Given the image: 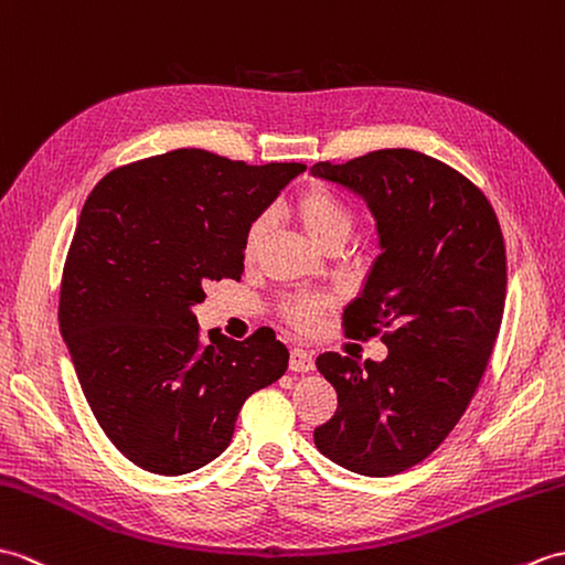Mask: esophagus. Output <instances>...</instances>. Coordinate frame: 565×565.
<instances>
[{
	"label": "esophagus",
	"instance_id": "esophagus-1",
	"mask_svg": "<svg viewBox=\"0 0 565 565\" xmlns=\"http://www.w3.org/2000/svg\"><path fill=\"white\" fill-rule=\"evenodd\" d=\"M290 370L292 372H311L315 370V355L305 348H292L290 350Z\"/></svg>",
	"mask_w": 565,
	"mask_h": 565
}]
</instances>
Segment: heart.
<instances>
[{
	"instance_id": "1",
	"label": "heart",
	"mask_w": 565,
	"mask_h": 565,
	"mask_svg": "<svg viewBox=\"0 0 565 565\" xmlns=\"http://www.w3.org/2000/svg\"><path fill=\"white\" fill-rule=\"evenodd\" d=\"M295 217L299 222V227H302L311 239V244L323 250L333 244H345L350 232H353V217H350L345 205L329 191H323V188H309V191L297 198ZM268 227L270 222L266 215L250 224L244 242L246 260H254L258 256L263 242H266ZM326 309H331V299L295 297L285 305V319L297 326V329H311Z\"/></svg>"
}]
</instances>
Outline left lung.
<instances>
[{
	"instance_id": "obj_1",
	"label": "left lung",
	"mask_w": 565,
	"mask_h": 565,
	"mask_svg": "<svg viewBox=\"0 0 565 565\" xmlns=\"http://www.w3.org/2000/svg\"><path fill=\"white\" fill-rule=\"evenodd\" d=\"M309 173L358 195L377 230L380 256L343 311L348 335L392 329L382 362L317 358L338 408L315 445L348 471L392 476L443 445L483 377L505 307L503 232L479 188L413 149Z\"/></svg>"
}]
</instances>
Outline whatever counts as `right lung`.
Returning <instances> with one entry per match:
<instances>
[{
  "instance_id": "add662e5",
  "label": "right lung",
  "mask_w": 565,
  "mask_h": 565,
  "mask_svg": "<svg viewBox=\"0 0 565 565\" xmlns=\"http://www.w3.org/2000/svg\"><path fill=\"white\" fill-rule=\"evenodd\" d=\"M305 164L248 167L173 149L110 171L86 198L62 270L60 333L108 440L137 467L181 476L230 447L244 401L290 353L270 329L210 331L205 285L244 273L246 232Z\"/></svg>"
}]
</instances>
